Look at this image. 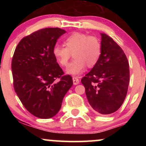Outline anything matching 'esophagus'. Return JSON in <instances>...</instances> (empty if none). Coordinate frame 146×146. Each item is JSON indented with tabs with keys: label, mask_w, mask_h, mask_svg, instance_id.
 I'll return each instance as SVG.
<instances>
[{
	"label": "esophagus",
	"mask_w": 146,
	"mask_h": 146,
	"mask_svg": "<svg viewBox=\"0 0 146 146\" xmlns=\"http://www.w3.org/2000/svg\"><path fill=\"white\" fill-rule=\"evenodd\" d=\"M73 82L74 85H77L78 84H80V80H79L78 77H73Z\"/></svg>",
	"instance_id": "obj_1"
}]
</instances>
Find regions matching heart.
Masks as SVG:
<instances>
[{
  "instance_id": "1",
  "label": "heart",
  "mask_w": 146,
  "mask_h": 146,
  "mask_svg": "<svg viewBox=\"0 0 146 146\" xmlns=\"http://www.w3.org/2000/svg\"><path fill=\"white\" fill-rule=\"evenodd\" d=\"M63 44L65 47L55 45L52 53L58 63L63 67L67 66L73 54L75 59L66 69V73L69 75L82 74L86 65L88 68L93 67L101 56L102 43L96 36L74 32L64 40Z\"/></svg>"
}]
</instances>
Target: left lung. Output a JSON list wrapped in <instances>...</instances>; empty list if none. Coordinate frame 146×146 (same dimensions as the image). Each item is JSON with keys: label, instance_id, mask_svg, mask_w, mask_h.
<instances>
[{"label": "left lung", "instance_id": "8db88e82", "mask_svg": "<svg viewBox=\"0 0 146 146\" xmlns=\"http://www.w3.org/2000/svg\"><path fill=\"white\" fill-rule=\"evenodd\" d=\"M102 35V54L81 82L89 104L98 113H115L124 102L130 81L129 63L122 48L105 33Z\"/></svg>", "mask_w": 146, "mask_h": 146}]
</instances>
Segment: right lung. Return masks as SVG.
<instances>
[{
    "instance_id": "right-lung-1",
    "label": "right lung",
    "mask_w": 146,
    "mask_h": 146,
    "mask_svg": "<svg viewBox=\"0 0 146 146\" xmlns=\"http://www.w3.org/2000/svg\"><path fill=\"white\" fill-rule=\"evenodd\" d=\"M66 31L45 28L24 37L11 61L14 88L23 105L40 119L54 117L64 95L73 85L53 56V46Z\"/></svg>"
}]
</instances>
